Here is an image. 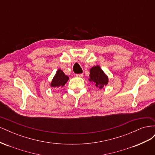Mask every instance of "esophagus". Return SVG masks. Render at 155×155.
Instances as JSON below:
<instances>
[{
    "label": "esophagus",
    "instance_id": "1",
    "mask_svg": "<svg viewBox=\"0 0 155 155\" xmlns=\"http://www.w3.org/2000/svg\"><path fill=\"white\" fill-rule=\"evenodd\" d=\"M76 76L78 78H83V74H76Z\"/></svg>",
    "mask_w": 155,
    "mask_h": 155
}]
</instances>
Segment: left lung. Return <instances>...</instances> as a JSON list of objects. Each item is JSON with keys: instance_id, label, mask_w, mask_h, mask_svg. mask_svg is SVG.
Here are the masks:
<instances>
[{"instance_id": "8db88e82", "label": "left lung", "mask_w": 155, "mask_h": 155, "mask_svg": "<svg viewBox=\"0 0 155 155\" xmlns=\"http://www.w3.org/2000/svg\"><path fill=\"white\" fill-rule=\"evenodd\" d=\"M90 79L89 81L94 82L95 85L101 88L107 85L108 83V78L99 66L93 67L90 70Z\"/></svg>"}]
</instances>
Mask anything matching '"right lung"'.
<instances>
[{
	"mask_svg": "<svg viewBox=\"0 0 155 155\" xmlns=\"http://www.w3.org/2000/svg\"><path fill=\"white\" fill-rule=\"evenodd\" d=\"M68 80V77L65 75L61 70L59 69L56 72L51 83V87H59L64 86Z\"/></svg>",
	"mask_w": 155,
	"mask_h": 155,
	"instance_id": "obj_1",
	"label": "right lung"
}]
</instances>
